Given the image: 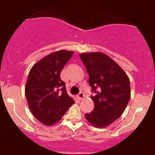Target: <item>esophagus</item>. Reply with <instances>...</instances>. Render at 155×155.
Masks as SVG:
<instances>
[{
	"label": "esophagus",
	"mask_w": 155,
	"mask_h": 155,
	"mask_svg": "<svg viewBox=\"0 0 155 155\" xmlns=\"http://www.w3.org/2000/svg\"><path fill=\"white\" fill-rule=\"evenodd\" d=\"M77 97H78V98H79V100H82L84 98V94L82 92H80L79 94L77 95Z\"/></svg>",
	"instance_id": "esophagus-1"
}]
</instances>
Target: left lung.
Masks as SVG:
<instances>
[{
  "label": "left lung",
  "mask_w": 155,
  "mask_h": 155,
  "mask_svg": "<svg viewBox=\"0 0 155 155\" xmlns=\"http://www.w3.org/2000/svg\"><path fill=\"white\" fill-rule=\"evenodd\" d=\"M79 55L89 76V84L96 93L91 97L94 110L85 114V118L94 127L105 128L123 114L129 102V78L118 63L105 53L93 52Z\"/></svg>",
  "instance_id": "left-lung-1"
}]
</instances>
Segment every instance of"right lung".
Returning <instances> with one entry per match:
<instances>
[{"instance_id":"add662e5","label":"right lung","mask_w":155,"mask_h":155,"mask_svg":"<svg viewBox=\"0 0 155 155\" xmlns=\"http://www.w3.org/2000/svg\"><path fill=\"white\" fill-rule=\"evenodd\" d=\"M74 53L66 50L53 52L40 59L29 71L25 87L28 105L32 115L46 126L61 120L74 104L60 77Z\"/></svg>"}]
</instances>
